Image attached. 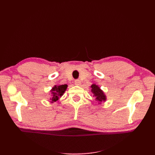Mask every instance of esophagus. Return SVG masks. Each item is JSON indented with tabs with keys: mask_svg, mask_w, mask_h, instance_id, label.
I'll use <instances>...</instances> for the list:
<instances>
[{
	"mask_svg": "<svg viewBox=\"0 0 155 155\" xmlns=\"http://www.w3.org/2000/svg\"><path fill=\"white\" fill-rule=\"evenodd\" d=\"M74 82H75V85H79L81 84V81L79 79H76Z\"/></svg>",
	"mask_w": 155,
	"mask_h": 155,
	"instance_id": "1",
	"label": "esophagus"
}]
</instances>
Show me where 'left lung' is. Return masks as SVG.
<instances>
[{
	"label": "left lung",
	"mask_w": 155,
	"mask_h": 155,
	"mask_svg": "<svg viewBox=\"0 0 155 155\" xmlns=\"http://www.w3.org/2000/svg\"><path fill=\"white\" fill-rule=\"evenodd\" d=\"M91 91L94 94V96L96 97V100L99 101L100 104L103 101L106 100L105 95L99 87L95 85V84H93L91 86Z\"/></svg>",
	"instance_id": "obj_1"
}]
</instances>
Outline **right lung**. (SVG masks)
<instances>
[{
    "instance_id": "add662e5",
    "label": "right lung",
    "mask_w": 155,
    "mask_h": 155,
    "mask_svg": "<svg viewBox=\"0 0 155 155\" xmlns=\"http://www.w3.org/2000/svg\"><path fill=\"white\" fill-rule=\"evenodd\" d=\"M67 88V85H61L59 86L55 85L51 90V92L52 93V96H51V97L50 98L51 102L53 103L58 101L59 100V97L63 96Z\"/></svg>"
}]
</instances>
